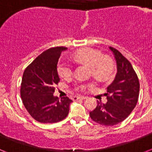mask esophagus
<instances>
[{
	"label": "esophagus",
	"instance_id": "esophagus-1",
	"mask_svg": "<svg viewBox=\"0 0 152 152\" xmlns=\"http://www.w3.org/2000/svg\"><path fill=\"white\" fill-rule=\"evenodd\" d=\"M87 97L85 96H75L73 97V100H78V99H81V100H83V99H86Z\"/></svg>",
	"mask_w": 152,
	"mask_h": 152
}]
</instances>
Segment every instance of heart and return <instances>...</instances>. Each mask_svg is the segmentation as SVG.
Instances as JSON below:
<instances>
[{"label": "heart", "mask_w": 152, "mask_h": 152, "mask_svg": "<svg viewBox=\"0 0 152 152\" xmlns=\"http://www.w3.org/2000/svg\"><path fill=\"white\" fill-rule=\"evenodd\" d=\"M76 63H85L91 67L93 76L99 81H106L112 78L114 72V64L110 58L104 57L101 51L93 48H85L77 51L72 57ZM57 72L61 77L71 78L74 73V67L68 60H61L57 65ZM90 85V84H89ZM88 84L84 83H76V90L83 91Z\"/></svg>", "instance_id": "obj_1"}]
</instances>
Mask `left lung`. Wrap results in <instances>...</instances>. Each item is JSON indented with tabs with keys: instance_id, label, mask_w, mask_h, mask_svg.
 I'll return each mask as SVG.
<instances>
[{
	"instance_id": "8db88e82",
	"label": "left lung",
	"mask_w": 152,
	"mask_h": 152,
	"mask_svg": "<svg viewBox=\"0 0 152 152\" xmlns=\"http://www.w3.org/2000/svg\"><path fill=\"white\" fill-rule=\"evenodd\" d=\"M117 62V74L107 87V102H98L96 108L90 112L95 122L113 126L121 122L129 115L137 105L140 91L139 79L132 64L118 50L110 47Z\"/></svg>"
}]
</instances>
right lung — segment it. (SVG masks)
Wrapping results in <instances>:
<instances>
[{
	"mask_svg": "<svg viewBox=\"0 0 152 152\" xmlns=\"http://www.w3.org/2000/svg\"><path fill=\"white\" fill-rule=\"evenodd\" d=\"M63 46L48 49L39 55L23 72L20 86L23 103L30 115L40 123H55L69 114L72 100L53 96L60 81L57 65Z\"/></svg>",
	"mask_w": 152,
	"mask_h": 152,
	"instance_id": "obj_1",
	"label": "right lung"
}]
</instances>
